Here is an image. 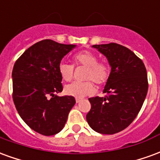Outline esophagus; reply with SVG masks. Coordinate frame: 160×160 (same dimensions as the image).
<instances>
[{"label": "esophagus", "instance_id": "1", "mask_svg": "<svg viewBox=\"0 0 160 160\" xmlns=\"http://www.w3.org/2000/svg\"><path fill=\"white\" fill-rule=\"evenodd\" d=\"M75 101H76V103H80V101H82V98H75Z\"/></svg>", "mask_w": 160, "mask_h": 160}]
</instances>
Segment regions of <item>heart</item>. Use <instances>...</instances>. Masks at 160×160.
Wrapping results in <instances>:
<instances>
[{"label": "heart", "mask_w": 160, "mask_h": 160, "mask_svg": "<svg viewBox=\"0 0 160 160\" xmlns=\"http://www.w3.org/2000/svg\"><path fill=\"white\" fill-rule=\"evenodd\" d=\"M73 66H82L87 68L83 79L87 81L73 82L64 88L67 95L76 98H83L94 93L95 87L91 80L98 86H104L110 78L111 68L106 62L98 61V57L95 53L90 50H81L74 54L72 57ZM73 66L68 63L59 64L58 70L62 79L64 81H70L73 77Z\"/></svg>", "instance_id": "obj_1"}]
</instances>
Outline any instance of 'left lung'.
Masks as SVG:
<instances>
[{
	"instance_id": "1",
	"label": "left lung",
	"mask_w": 160,
	"mask_h": 160,
	"mask_svg": "<svg viewBox=\"0 0 160 160\" xmlns=\"http://www.w3.org/2000/svg\"><path fill=\"white\" fill-rule=\"evenodd\" d=\"M92 47L106 56L111 71L103 91L106 96L89 98L92 107L87 121L98 133L116 134L126 128L141 111L148 93L147 69L133 51L121 44Z\"/></svg>"
}]
</instances>
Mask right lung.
Returning <instances> with one entry per match:
<instances>
[{"instance_id": "add662e5", "label": "right lung", "mask_w": 160, "mask_h": 160, "mask_svg": "<svg viewBox=\"0 0 160 160\" xmlns=\"http://www.w3.org/2000/svg\"><path fill=\"white\" fill-rule=\"evenodd\" d=\"M75 47L50 39L36 42L16 61L12 69V99L23 121L32 129L49 136L59 133L75 104L62 91L58 67Z\"/></svg>"}]
</instances>
